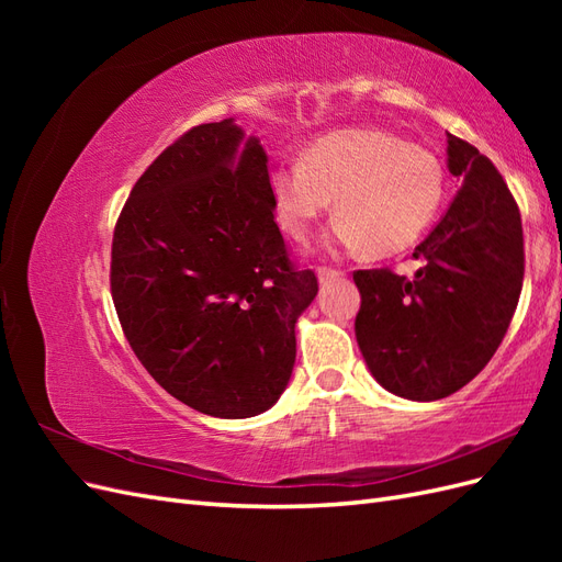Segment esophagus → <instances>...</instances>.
Listing matches in <instances>:
<instances>
[{"instance_id": "obj_1", "label": "esophagus", "mask_w": 562, "mask_h": 562, "mask_svg": "<svg viewBox=\"0 0 562 562\" xmlns=\"http://www.w3.org/2000/svg\"><path fill=\"white\" fill-rule=\"evenodd\" d=\"M318 283H328V281H335V279H342L345 271L339 269H330V267H318Z\"/></svg>"}]
</instances>
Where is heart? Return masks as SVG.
<instances>
[{
  "instance_id": "b5f03b06",
  "label": "heart",
  "mask_w": 562,
  "mask_h": 562,
  "mask_svg": "<svg viewBox=\"0 0 562 562\" xmlns=\"http://www.w3.org/2000/svg\"><path fill=\"white\" fill-rule=\"evenodd\" d=\"M446 196L443 164L380 128H345L323 135L302 159L269 173L277 225L304 241L333 209L342 217L337 239L372 255H396L431 227Z\"/></svg>"
}]
</instances>
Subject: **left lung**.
<instances>
[{"instance_id": "8db88e82", "label": "left lung", "mask_w": 562, "mask_h": 562, "mask_svg": "<svg viewBox=\"0 0 562 562\" xmlns=\"http://www.w3.org/2000/svg\"><path fill=\"white\" fill-rule=\"evenodd\" d=\"M459 190L413 258V279L361 269L356 342L386 391L438 401L469 384L497 351L522 288V225L492 161L448 133Z\"/></svg>"}]
</instances>
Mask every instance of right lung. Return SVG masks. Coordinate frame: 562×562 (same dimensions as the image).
Here are the masks:
<instances>
[{
    "label": "right lung",
    "instance_id": "1",
    "mask_svg": "<svg viewBox=\"0 0 562 562\" xmlns=\"http://www.w3.org/2000/svg\"><path fill=\"white\" fill-rule=\"evenodd\" d=\"M110 283L131 349L168 394L223 419L269 411L318 283L288 260L260 138L229 116L166 147L119 215Z\"/></svg>",
    "mask_w": 562,
    "mask_h": 562
}]
</instances>
